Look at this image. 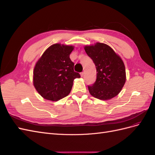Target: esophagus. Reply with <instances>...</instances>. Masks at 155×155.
Wrapping results in <instances>:
<instances>
[{
	"label": "esophagus",
	"instance_id": "34e87169",
	"mask_svg": "<svg viewBox=\"0 0 155 155\" xmlns=\"http://www.w3.org/2000/svg\"><path fill=\"white\" fill-rule=\"evenodd\" d=\"M81 76L82 77H84V73H83V72L81 73Z\"/></svg>",
	"mask_w": 155,
	"mask_h": 155
}]
</instances>
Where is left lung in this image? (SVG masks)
I'll return each mask as SVG.
<instances>
[{
    "label": "left lung",
    "mask_w": 155,
    "mask_h": 155,
    "mask_svg": "<svg viewBox=\"0 0 155 155\" xmlns=\"http://www.w3.org/2000/svg\"><path fill=\"white\" fill-rule=\"evenodd\" d=\"M85 51L95 65L97 78L88 86L90 94L97 99L108 100L121 91L126 81L123 61L112 48L104 43L86 46Z\"/></svg>",
    "instance_id": "1"
}]
</instances>
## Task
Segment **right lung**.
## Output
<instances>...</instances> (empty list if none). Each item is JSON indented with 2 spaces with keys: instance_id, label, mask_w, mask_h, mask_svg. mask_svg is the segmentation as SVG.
I'll use <instances>...</instances> for the list:
<instances>
[{
  "instance_id": "right-lung-1",
  "label": "right lung",
  "mask_w": 155,
  "mask_h": 155,
  "mask_svg": "<svg viewBox=\"0 0 155 155\" xmlns=\"http://www.w3.org/2000/svg\"><path fill=\"white\" fill-rule=\"evenodd\" d=\"M74 47L54 44L44 52L34 69L33 83L44 99L58 101L68 95L74 78H80L74 71V63L69 55Z\"/></svg>"
}]
</instances>
